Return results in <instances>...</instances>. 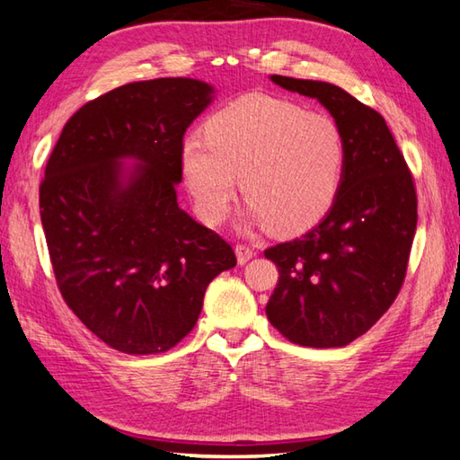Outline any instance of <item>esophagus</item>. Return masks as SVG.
I'll use <instances>...</instances> for the list:
<instances>
[{"instance_id": "obj_1", "label": "esophagus", "mask_w": 460, "mask_h": 460, "mask_svg": "<svg viewBox=\"0 0 460 460\" xmlns=\"http://www.w3.org/2000/svg\"><path fill=\"white\" fill-rule=\"evenodd\" d=\"M235 255H237V261L239 266H243V263H247L249 260L253 258V249L249 245H235Z\"/></svg>"}]
</instances>
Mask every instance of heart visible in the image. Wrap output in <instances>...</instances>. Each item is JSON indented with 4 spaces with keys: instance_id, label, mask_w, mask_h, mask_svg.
<instances>
[{
    "instance_id": "1",
    "label": "heart",
    "mask_w": 460,
    "mask_h": 460,
    "mask_svg": "<svg viewBox=\"0 0 460 460\" xmlns=\"http://www.w3.org/2000/svg\"><path fill=\"white\" fill-rule=\"evenodd\" d=\"M345 139L324 113L268 95L233 101L182 144V170L202 221L221 223L239 189L245 219L276 233L313 227L337 199Z\"/></svg>"
}]
</instances>
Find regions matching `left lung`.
Wrapping results in <instances>:
<instances>
[{"instance_id": "8db88e82", "label": "left lung", "mask_w": 460, "mask_h": 460, "mask_svg": "<svg viewBox=\"0 0 460 460\" xmlns=\"http://www.w3.org/2000/svg\"><path fill=\"white\" fill-rule=\"evenodd\" d=\"M270 79L316 99L341 128L347 155L324 219L266 249L279 274L266 314L296 345L345 347L385 314L406 278L418 223L414 181L376 109L331 83Z\"/></svg>"}]
</instances>
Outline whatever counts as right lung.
Returning a JSON list of instances; mask_svg holds the SVG:
<instances>
[{"label":"right lung","instance_id":"1","mask_svg":"<svg viewBox=\"0 0 460 460\" xmlns=\"http://www.w3.org/2000/svg\"><path fill=\"white\" fill-rule=\"evenodd\" d=\"M213 97L184 76L123 84L66 121L46 164L40 219L60 294L115 351L172 349L237 263L176 200L184 131Z\"/></svg>","mask_w":460,"mask_h":460}]
</instances>
